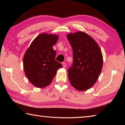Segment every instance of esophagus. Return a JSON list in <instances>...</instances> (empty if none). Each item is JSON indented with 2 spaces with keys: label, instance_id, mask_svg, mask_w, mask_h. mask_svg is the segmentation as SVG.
Masks as SVG:
<instances>
[{
  "label": "esophagus",
  "instance_id": "34e87169",
  "mask_svg": "<svg viewBox=\"0 0 125 125\" xmlns=\"http://www.w3.org/2000/svg\"><path fill=\"white\" fill-rule=\"evenodd\" d=\"M66 65H67V63H65V62H63L62 63V65H63V68L66 67Z\"/></svg>",
  "mask_w": 125,
  "mask_h": 125
}]
</instances>
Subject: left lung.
Masks as SVG:
<instances>
[{
  "instance_id": "1",
  "label": "left lung",
  "mask_w": 125,
  "mask_h": 125,
  "mask_svg": "<svg viewBox=\"0 0 125 125\" xmlns=\"http://www.w3.org/2000/svg\"><path fill=\"white\" fill-rule=\"evenodd\" d=\"M67 39L73 50V62L68 76L74 88L80 91L90 89L95 83L103 67L101 50L87 33L79 31L69 33Z\"/></svg>"
}]
</instances>
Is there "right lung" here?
Returning <instances> with one entry per match:
<instances>
[{
  "mask_svg": "<svg viewBox=\"0 0 125 125\" xmlns=\"http://www.w3.org/2000/svg\"><path fill=\"white\" fill-rule=\"evenodd\" d=\"M56 35L43 33L32 42L23 58L25 74L37 88H45L51 83L61 63L55 60L56 51L53 46L57 42Z\"/></svg>",
  "mask_w": 125,
  "mask_h": 125,
  "instance_id": "1",
  "label": "right lung"
}]
</instances>
